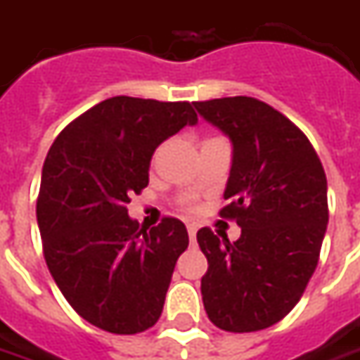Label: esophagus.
Returning <instances> with one entry per match:
<instances>
[{
  "label": "esophagus",
  "mask_w": 360,
  "mask_h": 360,
  "mask_svg": "<svg viewBox=\"0 0 360 360\" xmlns=\"http://www.w3.org/2000/svg\"><path fill=\"white\" fill-rule=\"evenodd\" d=\"M187 231H189L191 240H195V236H197V226H195V224H189V226H187Z\"/></svg>",
  "instance_id": "esophagus-1"
}]
</instances>
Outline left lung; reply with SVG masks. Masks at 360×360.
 Here are the masks:
<instances>
[{
    "label": "left lung",
    "instance_id": "left-lung-1",
    "mask_svg": "<svg viewBox=\"0 0 360 360\" xmlns=\"http://www.w3.org/2000/svg\"><path fill=\"white\" fill-rule=\"evenodd\" d=\"M232 143L221 211L240 238L200 229L209 270L200 280L205 311L232 333L272 327L295 307L314 276L329 209L327 177L314 146L278 110L250 96L195 102Z\"/></svg>",
    "mask_w": 360,
    "mask_h": 360
}]
</instances>
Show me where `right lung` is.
<instances>
[{"label":"right lung","mask_w":360,"mask_h":360,"mask_svg":"<svg viewBox=\"0 0 360 360\" xmlns=\"http://www.w3.org/2000/svg\"><path fill=\"white\" fill-rule=\"evenodd\" d=\"M195 124L189 102L114 96L72 120L46 153L37 199L46 266L94 327L134 335L160 319L189 234L173 217L143 231L126 205L148 187L158 146Z\"/></svg>","instance_id":"obj_1"}]
</instances>
